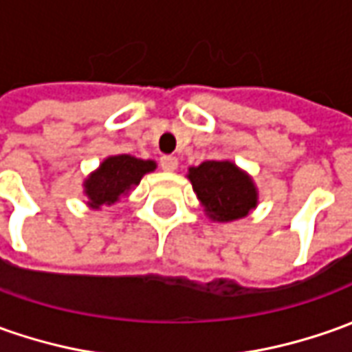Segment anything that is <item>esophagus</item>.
Wrapping results in <instances>:
<instances>
[{"instance_id": "obj_1", "label": "esophagus", "mask_w": 352, "mask_h": 352, "mask_svg": "<svg viewBox=\"0 0 352 352\" xmlns=\"http://www.w3.org/2000/svg\"><path fill=\"white\" fill-rule=\"evenodd\" d=\"M160 166L164 171H175L177 166H179V160L175 156H164L160 160Z\"/></svg>"}]
</instances>
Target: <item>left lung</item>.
<instances>
[{"label": "left lung", "mask_w": 352, "mask_h": 352, "mask_svg": "<svg viewBox=\"0 0 352 352\" xmlns=\"http://www.w3.org/2000/svg\"><path fill=\"white\" fill-rule=\"evenodd\" d=\"M186 179L212 221L229 223L246 217L258 206V186L252 175L231 160H210L188 167Z\"/></svg>", "instance_id": "obj_1"}]
</instances>
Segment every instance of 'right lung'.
Here are the masks:
<instances>
[{
  "instance_id": "right-lung-1",
  "label": "right lung",
  "mask_w": 352,
  "mask_h": 352,
  "mask_svg": "<svg viewBox=\"0 0 352 352\" xmlns=\"http://www.w3.org/2000/svg\"><path fill=\"white\" fill-rule=\"evenodd\" d=\"M154 160H140L131 154L107 156L90 175L82 181V195L86 196V206L100 210L111 206L123 196L131 195L135 186L146 173L156 171Z\"/></svg>"
}]
</instances>
